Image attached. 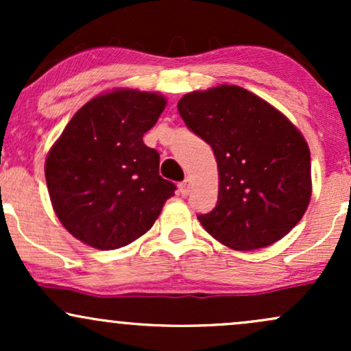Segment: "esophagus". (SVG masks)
Masks as SVG:
<instances>
[{
  "instance_id": "esophagus-1",
  "label": "esophagus",
  "mask_w": 351,
  "mask_h": 351,
  "mask_svg": "<svg viewBox=\"0 0 351 351\" xmlns=\"http://www.w3.org/2000/svg\"><path fill=\"white\" fill-rule=\"evenodd\" d=\"M178 188H180L181 196H188L189 195V189H191V183H189V180H184V181H181V183L178 184Z\"/></svg>"
}]
</instances>
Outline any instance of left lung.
I'll return each instance as SVG.
<instances>
[{"label": "left lung", "mask_w": 351, "mask_h": 351, "mask_svg": "<svg viewBox=\"0 0 351 351\" xmlns=\"http://www.w3.org/2000/svg\"><path fill=\"white\" fill-rule=\"evenodd\" d=\"M178 112L219 171L217 204L198 219L236 251L267 247L302 219L312 196L310 150L291 120L252 92L217 86L183 95Z\"/></svg>", "instance_id": "obj_1"}]
</instances>
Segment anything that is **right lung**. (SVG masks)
Returning a JSON list of instances; mask_svg holds the SVG:
<instances>
[{"mask_svg":"<svg viewBox=\"0 0 351 351\" xmlns=\"http://www.w3.org/2000/svg\"><path fill=\"white\" fill-rule=\"evenodd\" d=\"M167 106L163 95L117 88L75 112L47 153L46 183L62 226L84 244L112 251L143 236L176 186L143 143Z\"/></svg>","mask_w":351,"mask_h":351,"instance_id":"1","label":"right lung"}]
</instances>
